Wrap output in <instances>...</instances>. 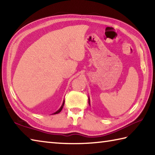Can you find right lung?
<instances>
[{
    "label": "right lung",
    "mask_w": 155,
    "mask_h": 155,
    "mask_svg": "<svg viewBox=\"0 0 155 155\" xmlns=\"http://www.w3.org/2000/svg\"><path fill=\"white\" fill-rule=\"evenodd\" d=\"M64 102H63V104H62V105L61 106V107H60L58 110L56 112H55V113H54V114H58V113H60V111H62V108H63V106H64Z\"/></svg>",
    "instance_id": "add662e5"
}]
</instances>
